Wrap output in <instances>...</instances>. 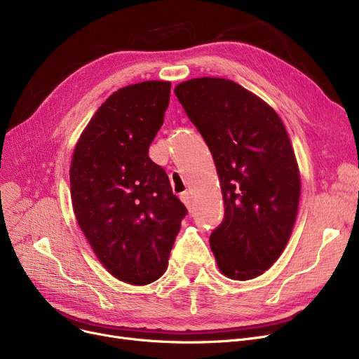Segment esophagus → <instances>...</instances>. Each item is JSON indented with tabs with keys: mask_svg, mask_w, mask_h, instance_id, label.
<instances>
[{
	"mask_svg": "<svg viewBox=\"0 0 359 359\" xmlns=\"http://www.w3.org/2000/svg\"><path fill=\"white\" fill-rule=\"evenodd\" d=\"M182 202L186 205L187 210H191V205H192V194L191 192H184L180 195Z\"/></svg>",
	"mask_w": 359,
	"mask_h": 359,
	"instance_id": "esophagus-1",
	"label": "esophagus"
}]
</instances>
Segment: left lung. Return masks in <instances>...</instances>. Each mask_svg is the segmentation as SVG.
I'll return each instance as SVG.
<instances>
[{
  "mask_svg": "<svg viewBox=\"0 0 359 359\" xmlns=\"http://www.w3.org/2000/svg\"><path fill=\"white\" fill-rule=\"evenodd\" d=\"M175 93L217 167L225 212L210 244L218 269L253 279L285 250L298 214L301 179L285 125L231 80L192 79Z\"/></svg>",
  "mask_w": 359,
  "mask_h": 359,
  "instance_id": "left-lung-1",
  "label": "left lung"
}]
</instances>
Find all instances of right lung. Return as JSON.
Here are the masks:
<instances>
[{"mask_svg": "<svg viewBox=\"0 0 359 359\" xmlns=\"http://www.w3.org/2000/svg\"><path fill=\"white\" fill-rule=\"evenodd\" d=\"M170 87L151 80L110 94L71 158V201L80 229L104 269L130 285H148L165 272L187 212L164 170L148 157Z\"/></svg>", "mask_w": 359, "mask_h": 359, "instance_id": "right-lung-1", "label": "right lung"}]
</instances>
